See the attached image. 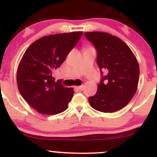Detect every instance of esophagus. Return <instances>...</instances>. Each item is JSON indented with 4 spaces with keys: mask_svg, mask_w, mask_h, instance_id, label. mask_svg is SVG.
<instances>
[{
    "mask_svg": "<svg viewBox=\"0 0 157 157\" xmlns=\"http://www.w3.org/2000/svg\"><path fill=\"white\" fill-rule=\"evenodd\" d=\"M83 85H82V86H75V89H76V90H83Z\"/></svg>",
    "mask_w": 157,
    "mask_h": 157,
    "instance_id": "esophagus-1",
    "label": "esophagus"
}]
</instances>
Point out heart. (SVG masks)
I'll use <instances>...</instances> for the list:
<instances>
[{"label": "heart", "mask_w": 157, "mask_h": 157, "mask_svg": "<svg viewBox=\"0 0 157 157\" xmlns=\"http://www.w3.org/2000/svg\"><path fill=\"white\" fill-rule=\"evenodd\" d=\"M89 48H91V47H86V49H89Z\"/></svg>", "instance_id": "b5f03b06"}]
</instances>
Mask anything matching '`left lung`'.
<instances>
[{"instance_id":"left-lung-1","label":"left lung","mask_w":157,"mask_h":157,"mask_svg":"<svg viewBox=\"0 0 157 157\" xmlns=\"http://www.w3.org/2000/svg\"><path fill=\"white\" fill-rule=\"evenodd\" d=\"M97 50V64L106 75L89 98L90 105L102 112H114L129 103L137 91L140 68L131 48L117 36L102 32H86Z\"/></svg>"}]
</instances>
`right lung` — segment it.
<instances>
[{"mask_svg":"<svg viewBox=\"0 0 157 157\" xmlns=\"http://www.w3.org/2000/svg\"><path fill=\"white\" fill-rule=\"evenodd\" d=\"M82 35L83 32H71L43 36L32 43L22 57L17 86L23 99L39 113L56 115L68 107L74 90L54 81L52 71L65 61Z\"/></svg>","mask_w":157,"mask_h":157,"instance_id":"add662e5","label":"right lung"}]
</instances>
